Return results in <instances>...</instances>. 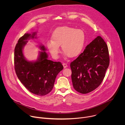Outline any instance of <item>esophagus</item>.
Instances as JSON below:
<instances>
[{
  "label": "esophagus",
  "instance_id": "1",
  "mask_svg": "<svg viewBox=\"0 0 125 125\" xmlns=\"http://www.w3.org/2000/svg\"><path fill=\"white\" fill-rule=\"evenodd\" d=\"M63 67H64V68H67V64H66V63H63Z\"/></svg>",
  "mask_w": 125,
  "mask_h": 125
}]
</instances>
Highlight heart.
<instances>
[{
	"label": "heart",
	"instance_id": "heart-1",
	"mask_svg": "<svg viewBox=\"0 0 125 125\" xmlns=\"http://www.w3.org/2000/svg\"><path fill=\"white\" fill-rule=\"evenodd\" d=\"M85 40L86 35L83 30L67 26L60 27L53 31L51 40L47 42L46 46L53 58H58L61 45L65 54L73 58L82 53Z\"/></svg>",
	"mask_w": 125,
	"mask_h": 125
}]
</instances>
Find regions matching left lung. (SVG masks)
Here are the masks:
<instances>
[{
  "label": "left lung",
  "instance_id": "1",
  "mask_svg": "<svg viewBox=\"0 0 125 125\" xmlns=\"http://www.w3.org/2000/svg\"><path fill=\"white\" fill-rule=\"evenodd\" d=\"M109 61L107 45L98 36L70 64L75 90L86 94L98 87L104 79Z\"/></svg>",
  "mask_w": 125,
  "mask_h": 125
}]
</instances>
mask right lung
<instances>
[{
    "label": "right lung",
    "mask_w": 125,
    "mask_h": 125,
    "mask_svg": "<svg viewBox=\"0 0 125 125\" xmlns=\"http://www.w3.org/2000/svg\"><path fill=\"white\" fill-rule=\"evenodd\" d=\"M36 32L25 33L18 41L14 49V68L16 74L22 84L31 93L39 96L49 94L54 86L56 77L63 69L60 62L48 60L44 46L40 52L38 60L29 61L25 58L23 49L26 41L34 38ZM36 38V37H35Z\"/></svg>",
    "instance_id": "obj_1"
}]
</instances>
